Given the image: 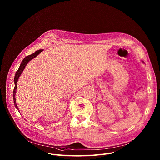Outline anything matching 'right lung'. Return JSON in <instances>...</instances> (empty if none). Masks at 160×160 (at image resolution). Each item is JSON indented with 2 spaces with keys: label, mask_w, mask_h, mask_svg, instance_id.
Wrapping results in <instances>:
<instances>
[{
  "label": "right lung",
  "mask_w": 160,
  "mask_h": 160,
  "mask_svg": "<svg viewBox=\"0 0 160 160\" xmlns=\"http://www.w3.org/2000/svg\"><path fill=\"white\" fill-rule=\"evenodd\" d=\"M43 50H39L38 51H36L34 53H33L31 55H27V57H25L24 59H23L22 62H21V64L18 68V69L17 71L15 76H14V90H13V100H14V106L18 109V108L17 105V103H16V99H15V94H16V90H17V82L18 80V78L20 77V75L22 74V71H23V69H25L27 64L31 60H32V59H34V57H36L38 54H39ZM19 111V110H18Z\"/></svg>",
  "instance_id": "1"
}]
</instances>
